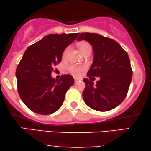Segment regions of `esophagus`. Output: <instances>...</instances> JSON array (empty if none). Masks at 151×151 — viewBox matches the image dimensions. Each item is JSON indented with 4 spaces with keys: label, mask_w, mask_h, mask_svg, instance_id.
Returning a JSON list of instances; mask_svg holds the SVG:
<instances>
[{
    "label": "esophagus",
    "mask_w": 151,
    "mask_h": 151,
    "mask_svg": "<svg viewBox=\"0 0 151 151\" xmlns=\"http://www.w3.org/2000/svg\"><path fill=\"white\" fill-rule=\"evenodd\" d=\"M79 80H80V79H78V78H74V82H75V83H77V82L79 81Z\"/></svg>",
    "instance_id": "34e87169"
}]
</instances>
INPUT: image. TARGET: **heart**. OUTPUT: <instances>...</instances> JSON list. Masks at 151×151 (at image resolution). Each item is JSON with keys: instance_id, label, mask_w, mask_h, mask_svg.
I'll return each instance as SVG.
<instances>
[{"instance_id": "obj_1", "label": "heart", "mask_w": 151, "mask_h": 151, "mask_svg": "<svg viewBox=\"0 0 151 151\" xmlns=\"http://www.w3.org/2000/svg\"><path fill=\"white\" fill-rule=\"evenodd\" d=\"M78 48L80 50V51L82 52L84 55H88L91 53V50H92V48H91V44H89V42H85V41H83V42H80L79 44H78ZM68 51H69V47H66L63 50L62 54V58L63 60H65V59L67 58ZM87 68V66L85 65H77V64H69L67 66V70L68 72H70L71 74H73L74 76H78L81 74L82 72Z\"/></svg>"}]
</instances>
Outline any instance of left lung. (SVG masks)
<instances>
[{"instance_id":"left-lung-1","label":"left lung","mask_w":151,"mask_h":151,"mask_svg":"<svg viewBox=\"0 0 151 151\" xmlns=\"http://www.w3.org/2000/svg\"><path fill=\"white\" fill-rule=\"evenodd\" d=\"M85 40L92 46L93 62L87 77H99L96 85L84 78V101L99 111L114 109L122 103L128 93L132 70L127 52L116 41L95 33H81L78 41Z\"/></svg>"}]
</instances>
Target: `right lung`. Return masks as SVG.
Returning <instances> with one entry per match:
<instances>
[{
    "label": "right lung",
    "instance_id": "right-lung-1",
    "mask_svg": "<svg viewBox=\"0 0 151 151\" xmlns=\"http://www.w3.org/2000/svg\"><path fill=\"white\" fill-rule=\"evenodd\" d=\"M78 35H48L25 50L16 76L19 96L31 111L50 114L62 106L66 91L73 85V78L66 74L55 80L51 73L61 62L63 50Z\"/></svg>",
    "mask_w": 151,
    "mask_h": 151
}]
</instances>
